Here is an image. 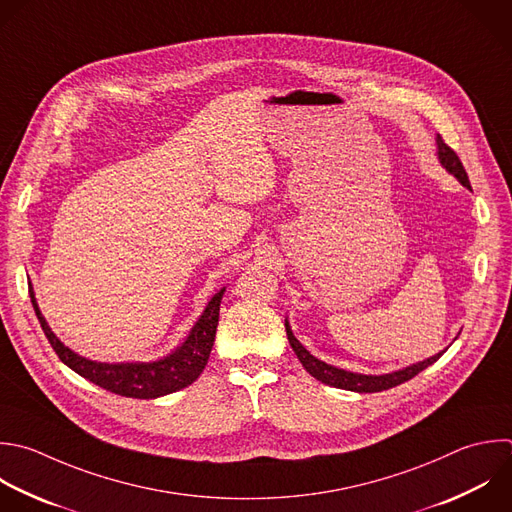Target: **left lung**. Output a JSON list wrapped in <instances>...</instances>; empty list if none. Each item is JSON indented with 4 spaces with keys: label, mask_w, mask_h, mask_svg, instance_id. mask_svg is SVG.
Listing matches in <instances>:
<instances>
[{
    "label": "left lung",
    "mask_w": 512,
    "mask_h": 512,
    "mask_svg": "<svg viewBox=\"0 0 512 512\" xmlns=\"http://www.w3.org/2000/svg\"><path fill=\"white\" fill-rule=\"evenodd\" d=\"M436 154H438V162L440 166L452 174L464 188H470V182H468V176L458 160V156L442 142L440 136H436ZM284 326H286V336H288V342L294 350V354L298 356V360L302 362V366L306 368L308 374H312L316 380L328 384V386H334V388H342V390H352V392H382V390H388V388H394L410 378H414L420 370H424L426 366L434 364L442 354H434L426 360H420V362H414L410 366H404V368H398V370H392V372H386V374H358V372H352V370H344V368H338V366H332V364H326L324 360L316 358L314 354H310L302 344L300 340L294 336L292 328H290V322L288 318L284 320Z\"/></svg>",
    "instance_id": "8db88e82"
}]
</instances>
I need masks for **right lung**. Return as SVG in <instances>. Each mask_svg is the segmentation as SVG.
<instances>
[{"label":"right lung","instance_id":"add662e5","mask_svg":"<svg viewBox=\"0 0 512 512\" xmlns=\"http://www.w3.org/2000/svg\"><path fill=\"white\" fill-rule=\"evenodd\" d=\"M226 288L218 290L210 302L206 304L200 318L190 328L188 336L180 346H176L170 354L150 360V362H98L90 360L86 356H80L72 348H68L50 328L48 320L44 318L34 286L30 288V298L36 310V316L42 324L44 334L48 336L52 348L60 356V360L70 366L74 372L84 376L86 380L128 398H160L166 394H172L176 390H182L190 386L208 364L214 338H216V326L220 318V302Z\"/></svg>","mask_w":512,"mask_h":512}]
</instances>
